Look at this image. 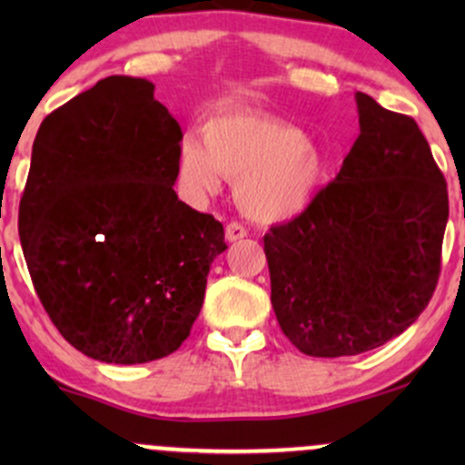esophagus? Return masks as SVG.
Here are the masks:
<instances>
[{"instance_id":"1","label":"esophagus","mask_w":465,"mask_h":465,"mask_svg":"<svg viewBox=\"0 0 465 465\" xmlns=\"http://www.w3.org/2000/svg\"><path fill=\"white\" fill-rule=\"evenodd\" d=\"M244 236H247V229H244L240 223H229L227 229H225V240L227 242H236V240H242Z\"/></svg>"}]
</instances>
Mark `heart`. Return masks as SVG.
I'll return each mask as SVG.
<instances>
[{
  "label": "heart",
  "instance_id": "obj_1",
  "mask_svg": "<svg viewBox=\"0 0 465 465\" xmlns=\"http://www.w3.org/2000/svg\"><path fill=\"white\" fill-rule=\"evenodd\" d=\"M179 183L192 199L236 181L242 214L260 223L291 221L311 210L332 177V154L291 122L260 111L229 109L185 133L177 148Z\"/></svg>",
  "mask_w": 465,
  "mask_h": 465
}]
</instances>
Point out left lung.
Returning <instances> with one entry per match:
<instances>
[{"instance_id":"left-lung-1","label":"left lung","mask_w":465,"mask_h":465,"mask_svg":"<svg viewBox=\"0 0 465 465\" xmlns=\"http://www.w3.org/2000/svg\"><path fill=\"white\" fill-rule=\"evenodd\" d=\"M361 135L311 210L271 227L264 253L282 332L319 359L402 334L433 297L448 190L413 117L356 94Z\"/></svg>"}]
</instances>
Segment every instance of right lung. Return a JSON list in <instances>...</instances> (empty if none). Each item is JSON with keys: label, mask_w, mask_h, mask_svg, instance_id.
Masks as SVG:
<instances>
[{"label": "right lung", "mask_w": 465, "mask_h": 465, "mask_svg": "<svg viewBox=\"0 0 465 465\" xmlns=\"http://www.w3.org/2000/svg\"><path fill=\"white\" fill-rule=\"evenodd\" d=\"M181 126L146 78L109 76L41 122L19 205L36 295L89 359L137 365L181 348L223 225L174 192Z\"/></svg>", "instance_id": "1"}]
</instances>
